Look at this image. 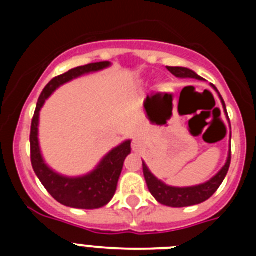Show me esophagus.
Segmentation results:
<instances>
[{
    "mask_svg": "<svg viewBox=\"0 0 256 256\" xmlns=\"http://www.w3.org/2000/svg\"><path fill=\"white\" fill-rule=\"evenodd\" d=\"M140 144H140L138 140H134V141H133V148H140Z\"/></svg>",
    "mask_w": 256,
    "mask_h": 256,
    "instance_id": "esophagus-1",
    "label": "esophagus"
}]
</instances>
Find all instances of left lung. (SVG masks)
Returning a JSON list of instances; mask_svg holds the SVG:
<instances>
[{"label": "left lung", "instance_id": "1", "mask_svg": "<svg viewBox=\"0 0 256 256\" xmlns=\"http://www.w3.org/2000/svg\"><path fill=\"white\" fill-rule=\"evenodd\" d=\"M166 69L170 72L173 76H178V78H195L201 80V76H198L195 72L187 69V68H180V66H166ZM214 87V86H212ZM214 90L216 91V88L214 87ZM220 97L222 104H223V108H226V104ZM230 154L228 155V160L226 162V165L222 168V170L216 174V177H212V180H208L204 184H200V186L195 187H186V188H178V187H170L166 186L165 183H162V180H159L156 177H154V174L151 173L148 169L146 164L144 165V176L146 183H148V191L151 192V195L159 201L160 204L166 205V206L172 208H183V206H191V205L200 204V202H204L205 200H208L209 198H212L214 195V192L219 188V186L222 184V182L224 180L226 176L228 173V169H230Z\"/></svg>", "mask_w": 256, "mask_h": 256}]
</instances>
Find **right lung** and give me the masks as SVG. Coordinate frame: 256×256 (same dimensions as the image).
Listing matches in <instances>:
<instances>
[{
    "instance_id": "obj_1",
    "label": "right lung",
    "mask_w": 256,
    "mask_h": 256,
    "mask_svg": "<svg viewBox=\"0 0 256 256\" xmlns=\"http://www.w3.org/2000/svg\"><path fill=\"white\" fill-rule=\"evenodd\" d=\"M110 65L108 61L94 62L78 66L66 73L55 76L44 87L38 98L37 108L32 119L30 126V162L34 173L42 182L50 195L65 206L76 209H98L112 200L116 191L123 164L130 152V141H126L112 150L102 159L100 165L91 174L79 178H68L58 176L44 164L38 144V118L44 101L51 96L58 86L69 82L76 76L91 72H97Z\"/></svg>"
}]
</instances>
